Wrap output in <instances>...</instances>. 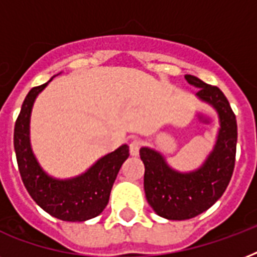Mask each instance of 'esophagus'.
<instances>
[{
  "label": "esophagus",
  "instance_id": "esophagus-1",
  "mask_svg": "<svg viewBox=\"0 0 257 257\" xmlns=\"http://www.w3.org/2000/svg\"><path fill=\"white\" fill-rule=\"evenodd\" d=\"M140 145H141L140 140H137V139L131 141V144H129V151H131V155H132V156H137V155H139Z\"/></svg>",
  "mask_w": 257,
  "mask_h": 257
}]
</instances>
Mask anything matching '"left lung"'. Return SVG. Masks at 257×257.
I'll return each instance as SVG.
<instances>
[{"instance_id":"8db88e82","label":"left lung","mask_w":257,"mask_h":257,"mask_svg":"<svg viewBox=\"0 0 257 257\" xmlns=\"http://www.w3.org/2000/svg\"><path fill=\"white\" fill-rule=\"evenodd\" d=\"M185 80L199 88L196 97L200 101L215 109L220 128L213 149L193 171L173 169L156 149H140L147 200L157 215L168 220L192 219L211 208L227 189L235 168L237 124L227 97L217 86L208 85L192 74H185Z\"/></svg>"}]
</instances>
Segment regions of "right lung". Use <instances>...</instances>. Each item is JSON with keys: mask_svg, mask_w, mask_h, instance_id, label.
Returning a JSON list of instances; mask_svg holds the SVG:
<instances>
[{"mask_svg": "<svg viewBox=\"0 0 257 257\" xmlns=\"http://www.w3.org/2000/svg\"><path fill=\"white\" fill-rule=\"evenodd\" d=\"M56 76L30 89L14 125V151L18 169L26 191L45 212L64 221H86L108 205L113 183L121 165L129 156V147L122 144L105 155L84 173L70 179L48 175L36 159L30 144V114L37 96Z\"/></svg>", "mask_w": 257, "mask_h": 257, "instance_id": "right-lung-1", "label": "right lung"}]
</instances>
